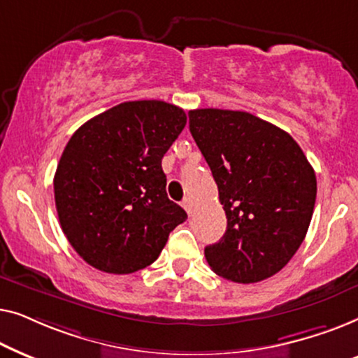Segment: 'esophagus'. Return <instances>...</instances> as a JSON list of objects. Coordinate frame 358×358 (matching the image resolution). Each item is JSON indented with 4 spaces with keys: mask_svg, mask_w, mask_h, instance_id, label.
<instances>
[{
    "mask_svg": "<svg viewBox=\"0 0 358 358\" xmlns=\"http://www.w3.org/2000/svg\"><path fill=\"white\" fill-rule=\"evenodd\" d=\"M182 207H184L185 212H187V215H192L194 213V202H192V199L185 197L184 202H182Z\"/></svg>",
    "mask_w": 358,
    "mask_h": 358,
    "instance_id": "1",
    "label": "esophagus"
}]
</instances>
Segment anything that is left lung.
<instances>
[{
	"mask_svg": "<svg viewBox=\"0 0 358 358\" xmlns=\"http://www.w3.org/2000/svg\"><path fill=\"white\" fill-rule=\"evenodd\" d=\"M189 129L228 218L223 238L205 248L208 266L236 283L275 275L306 236L315 169L287 131L249 112L195 109Z\"/></svg>",
	"mask_w": 358,
	"mask_h": 358,
	"instance_id": "obj_1",
	"label": "left lung"
}]
</instances>
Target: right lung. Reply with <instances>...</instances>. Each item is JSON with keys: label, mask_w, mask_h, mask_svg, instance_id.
<instances>
[{"label": "right lung", "mask_w": 358, "mask_h": 358, "mask_svg": "<svg viewBox=\"0 0 358 358\" xmlns=\"http://www.w3.org/2000/svg\"><path fill=\"white\" fill-rule=\"evenodd\" d=\"M185 124L178 106L130 101L73 134L53 190L63 233L90 266L119 275L145 268L185 222L184 208L168 199L161 168Z\"/></svg>", "instance_id": "1"}]
</instances>
